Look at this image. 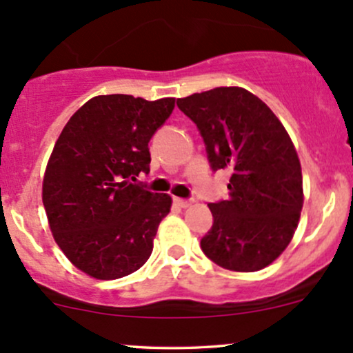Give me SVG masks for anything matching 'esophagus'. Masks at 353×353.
<instances>
[{
  "mask_svg": "<svg viewBox=\"0 0 353 353\" xmlns=\"http://www.w3.org/2000/svg\"><path fill=\"white\" fill-rule=\"evenodd\" d=\"M174 203L177 204V206L179 208H189L191 206V201H188V199H181V197H176V199H174Z\"/></svg>",
  "mask_w": 353,
  "mask_h": 353,
  "instance_id": "34e87169",
  "label": "esophagus"
}]
</instances>
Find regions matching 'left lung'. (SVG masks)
I'll return each instance as SVG.
<instances>
[{
    "mask_svg": "<svg viewBox=\"0 0 353 353\" xmlns=\"http://www.w3.org/2000/svg\"><path fill=\"white\" fill-rule=\"evenodd\" d=\"M196 123L211 168L230 169V196L208 204L212 228L201 239L209 259L231 271L271 265L295 234L303 208L296 149L273 110L241 87L177 99Z\"/></svg>",
    "mask_w": 353,
    "mask_h": 353,
    "instance_id": "1",
    "label": "left lung"
}]
</instances>
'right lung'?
<instances>
[{
    "instance_id": "right-lung-1",
    "label": "right lung",
    "mask_w": 353,
    "mask_h": 353,
    "mask_svg": "<svg viewBox=\"0 0 353 353\" xmlns=\"http://www.w3.org/2000/svg\"><path fill=\"white\" fill-rule=\"evenodd\" d=\"M174 107L172 97L149 102L99 95L70 117L57 139L41 199L53 239L88 276H127L152 253L172 197L130 181L149 170V141Z\"/></svg>"
}]
</instances>
